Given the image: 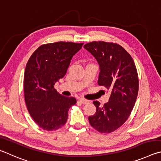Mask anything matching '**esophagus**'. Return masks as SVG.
<instances>
[{
	"mask_svg": "<svg viewBox=\"0 0 161 161\" xmlns=\"http://www.w3.org/2000/svg\"><path fill=\"white\" fill-rule=\"evenodd\" d=\"M79 101H80V103L81 104H84V105H85V104H87L89 102L88 100H87L86 99H83V98H80V99L79 100Z\"/></svg>",
	"mask_w": 161,
	"mask_h": 161,
	"instance_id": "obj_1",
	"label": "esophagus"
}]
</instances>
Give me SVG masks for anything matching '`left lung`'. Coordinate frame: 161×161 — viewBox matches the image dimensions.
<instances>
[{
    "mask_svg": "<svg viewBox=\"0 0 161 161\" xmlns=\"http://www.w3.org/2000/svg\"><path fill=\"white\" fill-rule=\"evenodd\" d=\"M84 48L100 65L98 85L111 91L109 102L104 106L93 101L96 112L88 117L90 125L100 133H111L127 120L136 103L139 91L136 68L131 55L118 44L92 42Z\"/></svg>",
    "mask_w": 161,
    "mask_h": 161,
    "instance_id": "obj_1",
    "label": "left lung"
}]
</instances>
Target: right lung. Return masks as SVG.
<instances>
[{"instance_id":"obj_1","label":"right lung","mask_w":161,"mask_h":161,"mask_svg":"<svg viewBox=\"0 0 161 161\" xmlns=\"http://www.w3.org/2000/svg\"><path fill=\"white\" fill-rule=\"evenodd\" d=\"M83 43L58 42L45 44L35 50L28 60L24 75L25 100L31 117L39 127L56 130L66 124L68 112L76 103L54 88L66 75L71 58Z\"/></svg>"}]
</instances>
